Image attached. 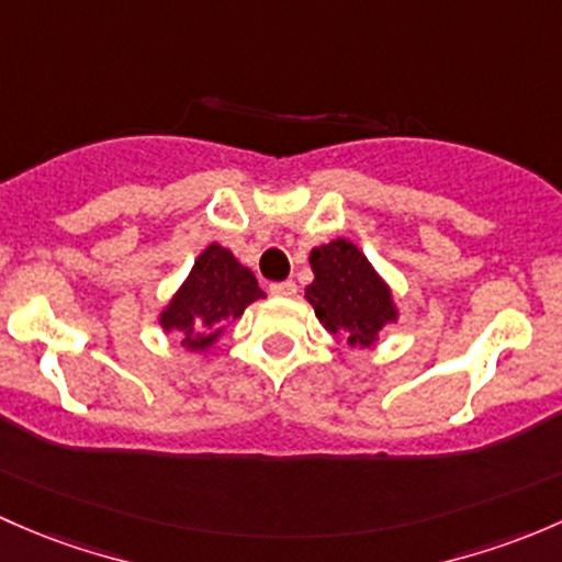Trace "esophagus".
<instances>
[{
	"mask_svg": "<svg viewBox=\"0 0 562 562\" xmlns=\"http://www.w3.org/2000/svg\"><path fill=\"white\" fill-rule=\"evenodd\" d=\"M270 294H276V297H294V294H297V283L294 281L270 283Z\"/></svg>",
	"mask_w": 562,
	"mask_h": 562,
	"instance_id": "esophagus-1",
	"label": "esophagus"
}]
</instances>
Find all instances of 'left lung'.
Wrapping results in <instances>:
<instances>
[{"label": "left lung", "mask_w": 562, "mask_h": 562, "mask_svg": "<svg viewBox=\"0 0 562 562\" xmlns=\"http://www.w3.org/2000/svg\"><path fill=\"white\" fill-rule=\"evenodd\" d=\"M314 283L305 300L333 335H349V346L370 349L386 324L397 322L395 300L366 254L351 240H329L308 257Z\"/></svg>", "instance_id": "1"}]
</instances>
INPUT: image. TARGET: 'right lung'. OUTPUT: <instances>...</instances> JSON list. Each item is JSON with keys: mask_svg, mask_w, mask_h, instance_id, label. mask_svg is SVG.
<instances>
[{"mask_svg": "<svg viewBox=\"0 0 562 562\" xmlns=\"http://www.w3.org/2000/svg\"><path fill=\"white\" fill-rule=\"evenodd\" d=\"M259 297H265V292L251 270L243 268L229 248L211 243L165 305L159 324L167 333L181 335L183 349L205 351L222 338L224 327L240 319L243 311Z\"/></svg>", "mask_w": 562, "mask_h": 562, "instance_id": "obj_1", "label": "right lung"}]
</instances>
